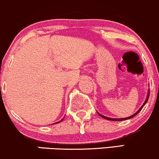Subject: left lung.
<instances>
[{
    "label": "left lung",
    "instance_id": "1",
    "mask_svg": "<svg viewBox=\"0 0 159 159\" xmlns=\"http://www.w3.org/2000/svg\"><path fill=\"white\" fill-rule=\"evenodd\" d=\"M149 96H150V91H149V92H148V96H147V99H146V100H145V102H144V103L143 104V105H142V106L139 109V111H137L136 113H135L134 115L130 116H129V117H127V118H121V119H113V118H109V117H106V116H103V115H101L100 113H98V114H99V116H102V118H104V119H107V120H111V121H123V120H126V119H131V118H133V117H134V116H136V115L138 114V113H139L141 111H142V109L143 108V107L144 106V105H145V104L147 103V102L148 101V99H149Z\"/></svg>",
    "mask_w": 159,
    "mask_h": 159
}]
</instances>
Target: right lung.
Listing matches in <instances>:
<instances>
[{"label": "right lung", "instance_id": "add662e5", "mask_svg": "<svg viewBox=\"0 0 159 159\" xmlns=\"http://www.w3.org/2000/svg\"><path fill=\"white\" fill-rule=\"evenodd\" d=\"M62 120H63V119H62ZM62 120H61L60 121H62ZM60 121H57V122H56V123H59V122H60ZM56 123H54V124H56Z\"/></svg>", "mask_w": 159, "mask_h": 159}]
</instances>
